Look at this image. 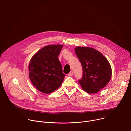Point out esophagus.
I'll return each mask as SVG.
<instances>
[{
	"mask_svg": "<svg viewBox=\"0 0 131 131\" xmlns=\"http://www.w3.org/2000/svg\"><path fill=\"white\" fill-rule=\"evenodd\" d=\"M73 72H72V71H70V72H69V73L68 74V76H73Z\"/></svg>",
	"mask_w": 131,
	"mask_h": 131,
	"instance_id": "obj_1",
	"label": "esophagus"
}]
</instances>
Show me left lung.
<instances>
[{
	"instance_id": "1",
	"label": "left lung",
	"mask_w": 131,
	"mask_h": 131,
	"mask_svg": "<svg viewBox=\"0 0 131 131\" xmlns=\"http://www.w3.org/2000/svg\"><path fill=\"white\" fill-rule=\"evenodd\" d=\"M75 51L83 71L78 82L87 93L98 92L111 78L112 69L108 61L100 52L91 47H77Z\"/></svg>"
}]
</instances>
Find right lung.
<instances>
[{
	"instance_id": "obj_1",
	"label": "right lung",
	"mask_w": 131,
	"mask_h": 131,
	"mask_svg": "<svg viewBox=\"0 0 131 131\" xmlns=\"http://www.w3.org/2000/svg\"><path fill=\"white\" fill-rule=\"evenodd\" d=\"M63 45H47L32 57L29 66V77L40 91L50 93L62 85L65 75L58 56Z\"/></svg>"
}]
</instances>
